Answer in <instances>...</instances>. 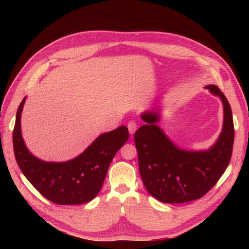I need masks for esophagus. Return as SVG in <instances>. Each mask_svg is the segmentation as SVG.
Returning <instances> with one entry per match:
<instances>
[{"instance_id":"esophagus-1","label":"esophagus","mask_w":249,"mask_h":249,"mask_svg":"<svg viewBox=\"0 0 249 249\" xmlns=\"http://www.w3.org/2000/svg\"><path fill=\"white\" fill-rule=\"evenodd\" d=\"M127 129H129L130 134H134L138 129V124L136 122H134V120H131V122L127 124Z\"/></svg>"}]
</instances>
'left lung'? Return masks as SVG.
<instances>
[{
  "label": "left lung",
  "instance_id": "obj_1",
  "mask_svg": "<svg viewBox=\"0 0 249 249\" xmlns=\"http://www.w3.org/2000/svg\"><path fill=\"white\" fill-rule=\"evenodd\" d=\"M207 88L223 103V129L213 147L206 152L178 148L156 125L157 113H144L143 124L135 133L139 171L148 193L166 203H183L202 197L219 180L231 158L233 137L230 104L215 85Z\"/></svg>",
  "mask_w": 249,
  "mask_h": 249
}]
</instances>
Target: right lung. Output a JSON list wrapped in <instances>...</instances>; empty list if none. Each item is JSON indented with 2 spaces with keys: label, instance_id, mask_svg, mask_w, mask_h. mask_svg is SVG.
<instances>
[{
  "label": "right lung",
  "instance_id": "1",
  "mask_svg": "<svg viewBox=\"0 0 249 249\" xmlns=\"http://www.w3.org/2000/svg\"><path fill=\"white\" fill-rule=\"evenodd\" d=\"M26 97L17 112L13 149L21 172L42 196L56 205H80L92 200L100 192L110 163L129 139L123 125L102 134L84 153L62 162H44L29 153L20 132V116Z\"/></svg>",
  "mask_w": 249,
  "mask_h": 249
}]
</instances>
